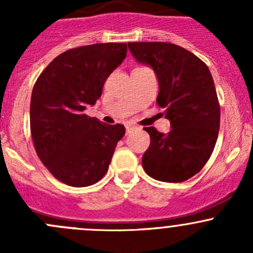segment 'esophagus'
Listing matches in <instances>:
<instances>
[{"label":"esophagus","mask_w":253,"mask_h":253,"mask_svg":"<svg viewBox=\"0 0 253 253\" xmlns=\"http://www.w3.org/2000/svg\"><path fill=\"white\" fill-rule=\"evenodd\" d=\"M132 129H133V127H132V126H127V127H126V131H127V133H129V132H131Z\"/></svg>","instance_id":"esophagus-1"}]
</instances>
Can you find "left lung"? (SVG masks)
<instances>
[{"label":"left lung","mask_w":253,"mask_h":253,"mask_svg":"<svg viewBox=\"0 0 253 253\" xmlns=\"http://www.w3.org/2000/svg\"><path fill=\"white\" fill-rule=\"evenodd\" d=\"M137 62L153 68L159 83L157 103L170 121L168 133L147 127L144 171L163 182H182L200 172L215 147L220 106L211 71L186 48L169 42H128Z\"/></svg>","instance_id":"left-lung-1"}]
</instances>
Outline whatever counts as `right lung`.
<instances>
[{
	"label": "right lung",
	"mask_w": 253,
	"mask_h": 253,
	"mask_svg": "<svg viewBox=\"0 0 253 253\" xmlns=\"http://www.w3.org/2000/svg\"><path fill=\"white\" fill-rule=\"evenodd\" d=\"M126 42L94 44L65 51L34 84L30 131L38 157L61 182L85 187L109 169L124 125L101 124L84 110L101 96L115 68L126 58Z\"/></svg>",
	"instance_id": "right-lung-1"
}]
</instances>
